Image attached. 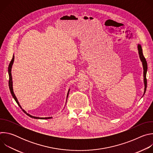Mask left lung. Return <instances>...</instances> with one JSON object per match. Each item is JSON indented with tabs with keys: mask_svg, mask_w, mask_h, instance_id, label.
<instances>
[{
	"mask_svg": "<svg viewBox=\"0 0 153 153\" xmlns=\"http://www.w3.org/2000/svg\"><path fill=\"white\" fill-rule=\"evenodd\" d=\"M138 48V51H139V57L140 59L142 62L143 64V77H144V84H145V90H144V94L146 91V85H147V81H146V72H147V69H148V67H147V62L145 58V57L143 56V52H142V49L141 47V45L138 44L137 46Z\"/></svg>",
	"mask_w": 153,
	"mask_h": 153,
	"instance_id": "8db88e82",
	"label": "left lung"
}]
</instances>
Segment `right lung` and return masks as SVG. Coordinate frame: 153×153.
<instances>
[{
    "label": "right lung",
    "instance_id": "add662e5",
    "mask_svg": "<svg viewBox=\"0 0 153 153\" xmlns=\"http://www.w3.org/2000/svg\"><path fill=\"white\" fill-rule=\"evenodd\" d=\"M14 56H13V58H12V59H11V62H10V64H9V66H8V74H9V88H10V92H11V95L13 96V98H14V99L15 100V101L16 102V103L18 104V105L20 107V108L22 109V111L27 115V116H30V117H31V118H34V119H50V118H51V117H34V116H31V115H30V114H28L25 110H24L22 108V107L20 106V105H19V102H18V100H17V98H16V96H15V94H14V91H13V82H12V76H11V68H12V65H13V62H14ZM69 91H70V90L68 91V94H67V97H68V94H69Z\"/></svg>",
    "mask_w": 153,
    "mask_h": 153
}]
</instances>
